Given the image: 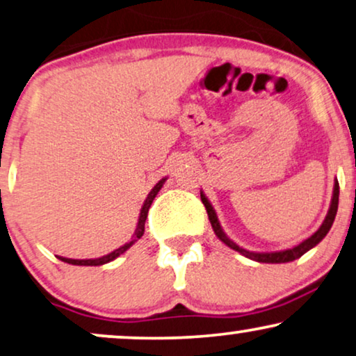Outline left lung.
Masks as SVG:
<instances>
[{"mask_svg":"<svg viewBox=\"0 0 356 356\" xmlns=\"http://www.w3.org/2000/svg\"><path fill=\"white\" fill-rule=\"evenodd\" d=\"M339 193H340L339 191V181H337V179H335L334 193H332V201H330L329 212H327L324 222H322L321 227L317 229L316 232L311 235V237L306 238V240H302L301 243H298L296 247L286 248V250H280V252H250V250H245V248H242L240 245H237V243H235L234 240H230L227 237V234L224 232L222 227H220L218 214H216L214 207L211 206L209 200H207L206 195L202 191H201V201H202V204H204V207H206L207 216H209V220H211L212 229H214V234L218 235V238L220 240V242H224L225 245L230 247L235 252H238L240 255L250 258V260L258 261V263H288V261L296 260V258H299V257H302L304 253L309 252V250H311V248L316 247L317 243H319L321 240L324 238L327 234H329L332 224H334V220H335L337 209H339Z\"/></svg>","mask_w":356,"mask_h":356,"instance_id":"1","label":"left lung"}]
</instances>
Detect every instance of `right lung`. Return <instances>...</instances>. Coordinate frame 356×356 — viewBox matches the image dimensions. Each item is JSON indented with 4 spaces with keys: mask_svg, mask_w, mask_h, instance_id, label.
I'll return each mask as SVG.
<instances>
[{
    "mask_svg": "<svg viewBox=\"0 0 356 356\" xmlns=\"http://www.w3.org/2000/svg\"><path fill=\"white\" fill-rule=\"evenodd\" d=\"M165 181H167V178H161L160 181L156 183L154 188H152V191L149 193V196H147V200L144 201V206H142L140 214H138V222H137L136 232H134V238L131 240V242L124 243L122 247H119V248H116V250H114V252H111V253H108V255L99 257V258H90V260H73V258L57 257L58 260H62V261H65V263H70V265H80V266H99V265H104V263H109V261L116 260V258H118L119 255H122L124 252L129 250V248H131V247L134 245V243H136L137 240L140 238L142 235H144L147 214H149V209H150L152 202H154L155 196L159 195V191L161 189V186H163V184H165Z\"/></svg>",
    "mask_w": 356,
    "mask_h": 356,
    "instance_id": "1",
    "label": "right lung"
}]
</instances>
